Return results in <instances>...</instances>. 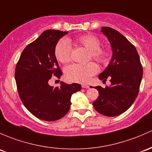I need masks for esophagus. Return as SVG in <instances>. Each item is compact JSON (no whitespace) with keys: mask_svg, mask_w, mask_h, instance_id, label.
<instances>
[{"mask_svg":"<svg viewBox=\"0 0 152 152\" xmlns=\"http://www.w3.org/2000/svg\"><path fill=\"white\" fill-rule=\"evenodd\" d=\"M81 87H83V88H85V89H88L89 87V86L88 85V84H82V85H81Z\"/></svg>","mask_w":152,"mask_h":152,"instance_id":"1","label":"esophagus"}]
</instances>
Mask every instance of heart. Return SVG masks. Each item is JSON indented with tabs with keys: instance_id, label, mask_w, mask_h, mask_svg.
Wrapping results in <instances>:
<instances>
[{
	"instance_id": "1",
	"label": "heart",
	"mask_w": 152,
	"mask_h": 152,
	"mask_svg": "<svg viewBox=\"0 0 152 152\" xmlns=\"http://www.w3.org/2000/svg\"><path fill=\"white\" fill-rule=\"evenodd\" d=\"M76 44L83 46L90 51V56L99 63H105L108 60V53L104 49L100 47V41L94 35H83L76 38ZM55 55L58 61L62 63H68L71 60V44L68 40H60L56 44ZM98 71V67L95 63L87 64H73L65 68L67 79L73 82L86 83Z\"/></svg>"
}]
</instances>
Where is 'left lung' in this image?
Wrapping results in <instances>:
<instances>
[{"instance_id": "left-lung-1", "label": "left lung", "mask_w": 152, "mask_h": 152, "mask_svg": "<svg viewBox=\"0 0 152 152\" xmlns=\"http://www.w3.org/2000/svg\"><path fill=\"white\" fill-rule=\"evenodd\" d=\"M101 32L109 41L113 55L98 78L103 81L108 78L111 85L95 87L99 96L93 106L104 116H116L127 111L138 96L143 68L135 47L123 35L109 27L101 28Z\"/></svg>"}]
</instances>
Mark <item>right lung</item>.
<instances>
[{
    "label": "right lung",
    "mask_w": 152,
    "mask_h": 152,
    "mask_svg": "<svg viewBox=\"0 0 152 152\" xmlns=\"http://www.w3.org/2000/svg\"><path fill=\"white\" fill-rule=\"evenodd\" d=\"M68 32L48 30L28 44L20 55L15 69L17 90L25 108L36 117L56 121L63 117L71 107V95L81 86L60 82V87L49 84L52 76L60 79V69L55 55L56 44Z\"/></svg>",
    "instance_id": "right-lung-1"
}]
</instances>
